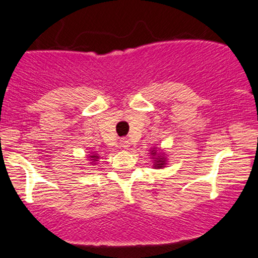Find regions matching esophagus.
I'll use <instances>...</instances> for the list:
<instances>
[{"label": "esophagus", "instance_id": "34e87169", "mask_svg": "<svg viewBox=\"0 0 258 258\" xmlns=\"http://www.w3.org/2000/svg\"><path fill=\"white\" fill-rule=\"evenodd\" d=\"M120 146H122L123 148H128L129 146H130L129 140L128 139H122V140H120Z\"/></svg>", "mask_w": 258, "mask_h": 258}]
</instances>
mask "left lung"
I'll use <instances>...</instances> for the list:
<instances>
[{"label": "left lung", "instance_id": "8db88e82", "mask_svg": "<svg viewBox=\"0 0 258 258\" xmlns=\"http://www.w3.org/2000/svg\"><path fill=\"white\" fill-rule=\"evenodd\" d=\"M155 154V153H153ZM157 161V164H155V167H163L164 166V163H165V158H159V160H155Z\"/></svg>", "mask_w": 258, "mask_h": 258}]
</instances>
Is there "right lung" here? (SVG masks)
Masks as SVG:
<instances>
[{"label":"right lung","mask_w":258,"mask_h":258,"mask_svg":"<svg viewBox=\"0 0 258 258\" xmlns=\"http://www.w3.org/2000/svg\"><path fill=\"white\" fill-rule=\"evenodd\" d=\"M92 160H97V159H99V157H98V154H94V155H91Z\"/></svg>","instance_id":"add662e5"}]
</instances>
